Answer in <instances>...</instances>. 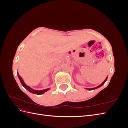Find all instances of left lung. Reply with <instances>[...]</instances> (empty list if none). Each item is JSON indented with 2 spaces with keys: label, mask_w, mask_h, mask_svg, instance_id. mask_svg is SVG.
<instances>
[{
  "label": "left lung",
  "mask_w": 128,
  "mask_h": 128,
  "mask_svg": "<svg viewBox=\"0 0 128 128\" xmlns=\"http://www.w3.org/2000/svg\"><path fill=\"white\" fill-rule=\"evenodd\" d=\"M107 80V77H106V78L105 79V80H104V82H103L101 84L99 85V86H96V88H87V89H88V90H94V89L97 88H99V87H100V86H102V85H103L104 83H105V82H106V81Z\"/></svg>",
  "instance_id": "1"
}]
</instances>
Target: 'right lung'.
Masks as SVG:
<instances>
[{
	"mask_svg": "<svg viewBox=\"0 0 128 128\" xmlns=\"http://www.w3.org/2000/svg\"><path fill=\"white\" fill-rule=\"evenodd\" d=\"M18 78L19 80H20V82L22 85V86L24 87L25 88H26L27 90L29 91L31 93H32V94H38V95H40V94H43L44 92H45L46 91H47L48 90H49L50 88H46V89H45V90H34V89L30 87H29V86H27L24 83V80H22V78H21V77L19 75L18 73Z\"/></svg>",
	"mask_w": 128,
	"mask_h": 128,
	"instance_id": "add662e5",
	"label": "right lung"
}]
</instances>
